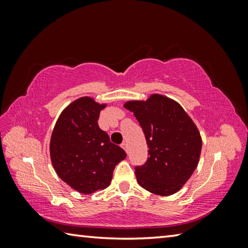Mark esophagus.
Masks as SVG:
<instances>
[{
    "mask_svg": "<svg viewBox=\"0 0 248 248\" xmlns=\"http://www.w3.org/2000/svg\"><path fill=\"white\" fill-rule=\"evenodd\" d=\"M121 148H123L124 151H125V152H127L128 153V144L127 143H125V142H124V143L123 144H121Z\"/></svg>",
    "mask_w": 248,
    "mask_h": 248,
    "instance_id": "obj_1",
    "label": "esophagus"
}]
</instances>
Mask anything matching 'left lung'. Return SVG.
I'll use <instances>...</instances> for the list:
<instances>
[{
	"label": "left lung",
	"mask_w": 248,
	"mask_h": 248,
	"mask_svg": "<svg viewBox=\"0 0 248 248\" xmlns=\"http://www.w3.org/2000/svg\"><path fill=\"white\" fill-rule=\"evenodd\" d=\"M124 106L139 121L149 148L144 165L136 166L138 183L155 195L177 192L198 165L202 146L198 128L177 102L164 95Z\"/></svg>",
	"instance_id": "left-lung-1"
}]
</instances>
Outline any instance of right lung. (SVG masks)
<instances>
[{"mask_svg":"<svg viewBox=\"0 0 248 248\" xmlns=\"http://www.w3.org/2000/svg\"><path fill=\"white\" fill-rule=\"evenodd\" d=\"M105 107L106 104L87 96L74 100L59 116L51 134L50 157L54 170L81 194L108 187L115 166L127 156L98 127Z\"/></svg>","mask_w":248,"mask_h":248,"instance_id":"1","label":"right lung"}]
</instances>
